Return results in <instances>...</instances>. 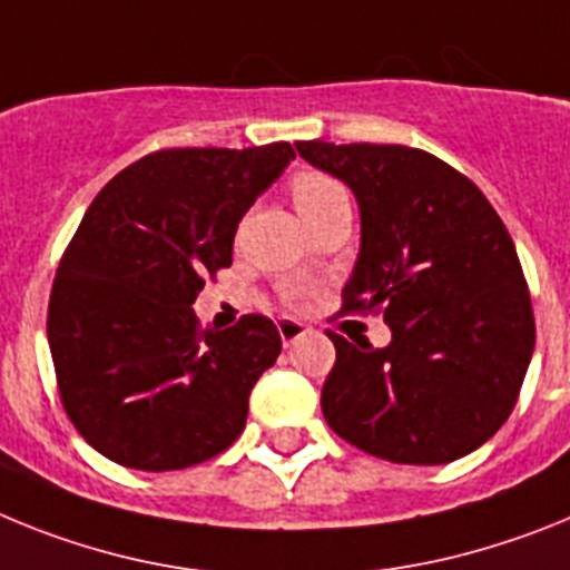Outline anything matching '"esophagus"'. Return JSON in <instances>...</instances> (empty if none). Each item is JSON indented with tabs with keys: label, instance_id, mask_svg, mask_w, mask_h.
Segmentation results:
<instances>
[{
	"label": "esophagus",
	"instance_id": "esophagus-1",
	"mask_svg": "<svg viewBox=\"0 0 570 570\" xmlns=\"http://www.w3.org/2000/svg\"><path fill=\"white\" fill-rule=\"evenodd\" d=\"M309 326L304 324V321H295V318H281L278 321V333H281V341H284V346L295 344V341L301 338V335L306 333Z\"/></svg>",
	"mask_w": 570,
	"mask_h": 570
}]
</instances>
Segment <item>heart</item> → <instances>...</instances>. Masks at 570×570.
Returning <instances> with one entry per match:
<instances>
[{
  "label": "heart",
  "mask_w": 570,
  "mask_h": 570,
  "mask_svg": "<svg viewBox=\"0 0 570 570\" xmlns=\"http://www.w3.org/2000/svg\"><path fill=\"white\" fill-rule=\"evenodd\" d=\"M289 191L292 200L298 206V212L304 217L315 215V212L333 206V203L350 200V191L341 180H335L333 175L318 171V168H298L295 175L289 177Z\"/></svg>",
  "instance_id": "b5f03b06"
}]
</instances>
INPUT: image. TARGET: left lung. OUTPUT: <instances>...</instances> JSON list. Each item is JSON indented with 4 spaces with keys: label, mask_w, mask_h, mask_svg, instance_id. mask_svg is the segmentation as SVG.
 Wrapping results in <instances>:
<instances>
[{
    "label": "left lung",
    "mask_w": 570,
    "mask_h": 570,
    "mask_svg": "<svg viewBox=\"0 0 570 570\" xmlns=\"http://www.w3.org/2000/svg\"><path fill=\"white\" fill-rule=\"evenodd\" d=\"M298 155L355 191L361 252L341 313L384 315L393 341L335 344L326 424L370 456L444 464L517 407L537 326L517 246L488 197L422 148L304 140Z\"/></svg>",
    "instance_id": "1"
}]
</instances>
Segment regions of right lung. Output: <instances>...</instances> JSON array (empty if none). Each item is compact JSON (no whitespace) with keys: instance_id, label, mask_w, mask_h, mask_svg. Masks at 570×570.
Masks as SVG:
<instances>
[{"instance_id":"add662e5","label":"right lung","mask_w":570,"mask_h":570,"mask_svg":"<svg viewBox=\"0 0 570 570\" xmlns=\"http://www.w3.org/2000/svg\"><path fill=\"white\" fill-rule=\"evenodd\" d=\"M292 157L289 142L160 148L94 197L59 257L48 344L62 407L97 453L163 473L244 433L278 330L252 313L212 333L191 304L232 266L240 217Z\"/></svg>"}]
</instances>
